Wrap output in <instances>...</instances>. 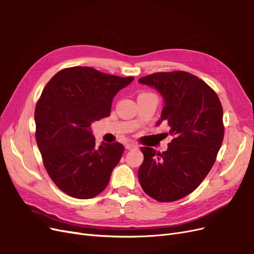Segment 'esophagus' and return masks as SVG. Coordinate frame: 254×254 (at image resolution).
I'll return each mask as SVG.
<instances>
[{"label":"esophagus","instance_id":"esophagus-1","mask_svg":"<svg viewBox=\"0 0 254 254\" xmlns=\"http://www.w3.org/2000/svg\"><path fill=\"white\" fill-rule=\"evenodd\" d=\"M125 148H126L127 150H131V149H135V148H137V146L135 144H133V143H127L125 145Z\"/></svg>","mask_w":254,"mask_h":254}]
</instances>
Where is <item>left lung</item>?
I'll use <instances>...</instances> for the list:
<instances>
[{
	"mask_svg": "<svg viewBox=\"0 0 254 254\" xmlns=\"http://www.w3.org/2000/svg\"><path fill=\"white\" fill-rule=\"evenodd\" d=\"M138 82L163 97L156 126L166 122L173 136L164 152L141 148L138 181L152 198L174 202L195 190L212 168L224 138L222 104L212 88L186 71L156 72Z\"/></svg>",
	"mask_w": 254,
	"mask_h": 254,
	"instance_id": "1",
	"label": "left lung"
}]
</instances>
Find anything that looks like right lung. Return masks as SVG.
<instances>
[{
  "mask_svg": "<svg viewBox=\"0 0 254 254\" xmlns=\"http://www.w3.org/2000/svg\"><path fill=\"white\" fill-rule=\"evenodd\" d=\"M133 80L76 66L44 88L34 111L36 139L50 179L66 194L86 199L107 187L124 146H97L90 126L110 116L113 98Z\"/></svg>",
  "mask_w": 254,
  "mask_h": 254,
  "instance_id": "1",
  "label": "right lung"
}]
</instances>
